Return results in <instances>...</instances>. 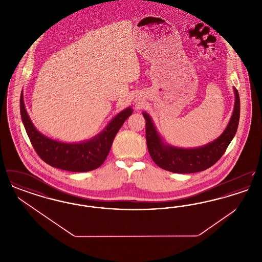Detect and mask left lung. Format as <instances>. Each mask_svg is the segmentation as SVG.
Segmentation results:
<instances>
[{"label": "left lung", "instance_id": "8db88e82", "mask_svg": "<svg viewBox=\"0 0 262 262\" xmlns=\"http://www.w3.org/2000/svg\"><path fill=\"white\" fill-rule=\"evenodd\" d=\"M235 106L230 122L222 135L211 142L194 148H183L165 142L146 112L142 113L146 125V143L152 160L164 170L190 174L204 171L217 162L237 133L239 120V96L234 88Z\"/></svg>", "mask_w": 262, "mask_h": 262}]
</instances>
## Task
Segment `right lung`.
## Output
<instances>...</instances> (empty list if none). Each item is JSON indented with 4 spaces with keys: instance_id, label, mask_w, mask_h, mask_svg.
I'll return each mask as SVG.
<instances>
[{
    "instance_id": "add662e5",
    "label": "right lung",
    "mask_w": 262,
    "mask_h": 262,
    "mask_svg": "<svg viewBox=\"0 0 262 262\" xmlns=\"http://www.w3.org/2000/svg\"><path fill=\"white\" fill-rule=\"evenodd\" d=\"M133 114L130 107L117 114L95 137L80 142H62L41 134L32 124L20 94V115L33 148L44 162L70 172H88L97 169L106 160L113 140L125 120Z\"/></svg>"
}]
</instances>
